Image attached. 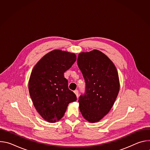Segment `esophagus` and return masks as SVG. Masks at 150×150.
Instances as JSON below:
<instances>
[{
	"label": "esophagus",
	"instance_id": "1",
	"mask_svg": "<svg viewBox=\"0 0 150 150\" xmlns=\"http://www.w3.org/2000/svg\"><path fill=\"white\" fill-rule=\"evenodd\" d=\"M74 93H75V94L76 95V97L78 98V90H75L74 91Z\"/></svg>",
	"mask_w": 150,
	"mask_h": 150
}]
</instances>
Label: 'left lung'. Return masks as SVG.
<instances>
[{
    "label": "left lung",
    "mask_w": 150,
    "mask_h": 150,
    "mask_svg": "<svg viewBox=\"0 0 150 150\" xmlns=\"http://www.w3.org/2000/svg\"><path fill=\"white\" fill-rule=\"evenodd\" d=\"M77 63L85 79V93L79 97V110L90 123L102 119L111 110L118 95V73L112 61L98 50L82 52Z\"/></svg>",
    "instance_id": "obj_1"
}]
</instances>
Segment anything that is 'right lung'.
Wrapping results in <instances>:
<instances>
[{
  "instance_id": "1",
  "label": "right lung",
  "mask_w": 150,
  "mask_h": 150,
  "mask_svg": "<svg viewBox=\"0 0 150 150\" xmlns=\"http://www.w3.org/2000/svg\"><path fill=\"white\" fill-rule=\"evenodd\" d=\"M76 59L75 53L54 50L42 57L32 70L28 82L30 95L37 112L48 122L60 120L68 104L76 100L64 77V72Z\"/></svg>"
}]
</instances>
